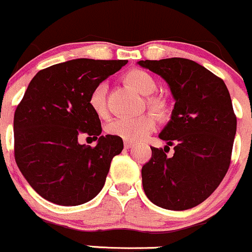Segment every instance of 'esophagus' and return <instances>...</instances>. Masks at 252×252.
I'll use <instances>...</instances> for the list:
<instances>
[{
    "label": "esophagus",
    "mask_w": 252,
    "mask_h": 252,
    "mask_svg": "<svg viewBox=\"0 0 252 252\" xmlns=\"http://www.w3.org/2000/svg\"><path fill=\"white\" fill-rule=\"evenodd\" d=\"M134 146V144L131 141H124V147H126V150H129V149H131V147Z\"/></svg>",
    "instance_id": "1"
}]
</instances>
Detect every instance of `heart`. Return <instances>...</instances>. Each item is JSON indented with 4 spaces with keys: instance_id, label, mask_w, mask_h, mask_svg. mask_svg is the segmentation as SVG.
<instances>
[{
    "instance_id": "b5f03b06",
    "label": "heart",
    "mask_w": 252,
    "mask_h": 252,
    "mask_svg": "<svg viewBox=\"0 0 252 252\" xmlns=\"http://www.w3.org/2000/svg\"><path fill=\"white\" fill-rule=\"evenodd\" d=\"M124 80L128 85L135 89L139 94L149 96L156 90V81L150 73L142 69H131L124 75ZM106 94L107 84L100 83L91 90L89 95V105L98 116H103L106 112ZM147 106L155 113L161 114L164 111V103L159 98L149 97ZM155 128V119L151 114L140 116H123L113 119L107 126L108 134L126 141H136L145 138Z\"/></svg>"
}]
</instances>
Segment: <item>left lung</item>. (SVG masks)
Returning <instances> with one entry per match:
<instances>
[{
	"mask_svg": "<svg viewBox=\"0 0 252 252\" xmlns=\"http://www.w3.org/2000/svg\"><path fill=\"white\" fill-rule=\"evenodd\" d=\"M168 84L175 103L171 121L159 133L174 147H151L141 169L142 187L151 202L184 211L204 202L218 188L230 164L236 117L224 81L187 58L139 61Z\"/></svg>",
	"mask_w": 252,
	"mask_h": 252,
	"instance_id": "obj_1",
	"label": "left lung"
}]
</instances>
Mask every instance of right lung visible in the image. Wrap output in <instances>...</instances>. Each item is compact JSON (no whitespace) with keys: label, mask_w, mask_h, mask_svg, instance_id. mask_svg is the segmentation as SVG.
<instances>
[{"label":"right lung","mask_w":252,"mask_h":252,"mask_svg":"<svg viewBox=\"0 0 252 252\" xmlns=\"http://www.w3.org/2000/svg\"><path fill=\"white\" fill-rule=\"evenodd\" d=\"M126 63L77 58L40 70L28 85L14 113V157L30 187L47 201L78 206L102 190L123 140L100 135L89 95ZM84 132L99 139L95 148L78 144Z\"/></svg>","instance_id":"1"}]
</instances>
